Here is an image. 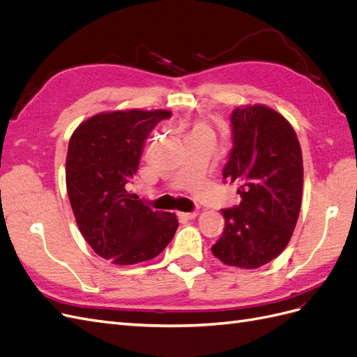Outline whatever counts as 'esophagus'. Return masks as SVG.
Masks as SVG:
<instances>
[{
	"mask_svg": "<svg viewBox=\"0 0 357 357\" xmlns=\"http://www.w3.org/2000/svg\"><path fill=\"white\" fill-rule=\"evenodd\" d=\"M197 215H198V211H192V213H183V211H180V213H178V218H180V219H186V220L195 219Z\"/></svg>",
	"mask_w": 357,
	"mask_h": 357,
	"instance_id": "obj_1",
	"label": "esophagus"
}]
</instances>
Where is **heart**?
Segmentation results:
<instances>
[{
  "mask_svg": "<svg viewBox=\"0 0 357 357\" xmlns=\"http://www.w3.org/2000/svg\"><path fill=\"white\" fill-rule=\"evenodd\" d=\"M201 129H207L202 123H197L195 126H193V131L192 132H197V131H201Z\"/></svg>",
  "mask_w": 357,
  "mask_h": 357,
  "instance_id": "heart-1",
  "label": "heart"
}]
</instances>
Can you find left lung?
Wrapping results in <instances>:
<instances>
[{"label":"left lung","mask_w":357,"mask_h":357,"mask_svg":"<svg viewBox=\"0 0 357 357\" xmlns=\"http://www.w3.org/2000/svg\"><path fill=\"white\" fill-rule=\"evenodd\" d=\"M223 180L238 186L240 205L222 210L225 229L211 247L225 265L255 269L289 244L298 222L304 185L295 129L266 105L236 107Z\"/></svg>","instance_id":"obj_1"}]
</instances>
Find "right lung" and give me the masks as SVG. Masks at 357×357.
<instances>
[{
	"instance_id": "right-lung-1",
	"label": "right lung",
	"mask_w": 357,
	"mask_h": 357,
	"mask_svg": "<svg viewBox=\"0 0 357 357\" xmlns=\"http://www.w3.org/2000/svg\"><path fill=\"white\" fill-rule=\"evenodd\" d=\"M167 110H117L89 117L73 132L67 192L75 222L93 252L116 265L156 257L174 236V213L156 211L129 193L149 134Z\"/></svg>"
}]
</instances>
